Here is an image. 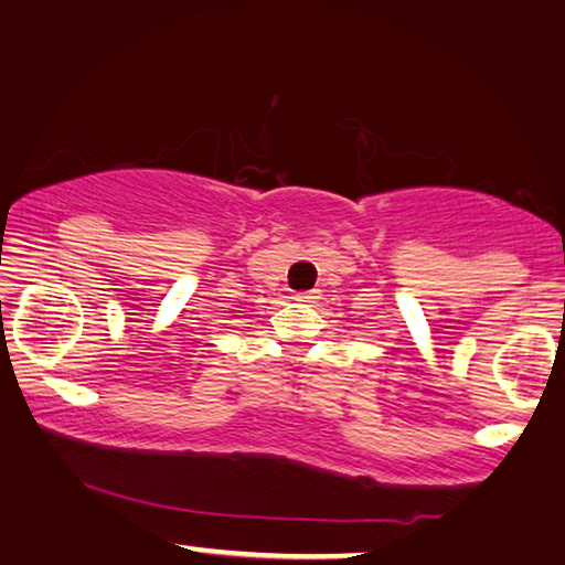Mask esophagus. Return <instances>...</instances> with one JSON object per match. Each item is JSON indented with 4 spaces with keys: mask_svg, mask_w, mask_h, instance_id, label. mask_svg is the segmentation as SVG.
<instances>
[{
    "mask_svg": "<svg viewBox=\"0 0 565 565\" xmlns=\"http://www.w3.org/2000/svg\"><path fill=\"white\" fill-rule=\"evenodd\" d=\"M295 300H300V302H318V300H320V290L298 292V295H295Z\"/></svg>",
    "mask_w": 565,
    "mask_h": 565,
    "instance_id": "esophagus-1",
    "label": "esophagus"
}]
</instances>
